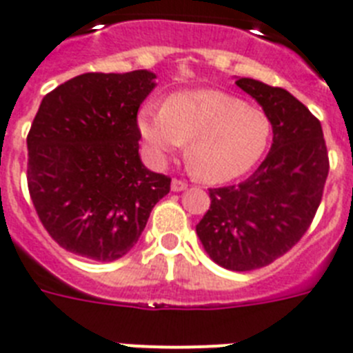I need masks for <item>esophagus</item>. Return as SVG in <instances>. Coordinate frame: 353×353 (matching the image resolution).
I'll list each match as a JSON object with an SVG mask.
<instances>
[{
	"label": "esophagus",
	"mask_w": 353,
	"mask_h": 353,
	"mask_svg": "<svg viewBox=\"0 0 353 353\" xmlns=\"http://www.w3.org/2000/svg\"><path fill=\"white\" fill-rule=\"evenodd\" d=\"M183 189H188V182H183V180H179V179H173V182H171V191L179 193V191H183Z\"/></svg>",
	"instance_id": "1"
}]
</instances>
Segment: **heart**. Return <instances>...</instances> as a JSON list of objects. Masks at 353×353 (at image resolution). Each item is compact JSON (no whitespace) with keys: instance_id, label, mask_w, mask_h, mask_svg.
<instances>
[{"instance_id":"heart-1","label":"heart","mask_w":353,"mask_h":353,"mask_svg":"<svg viewBox=\"0 0 353 353\" xmlns=\"http://www.w3.org/2000/svg\"><path fill=\"white\" fill-rule=\"evenodd\" d=\"M137 128L157 162L185 144L189 170L211 183L229 182L254 168L272 131L263 110L218 90L173 93L162 108L142 104Z\"/></svg>"}]
</instances>
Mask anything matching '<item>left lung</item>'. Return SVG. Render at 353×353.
Here are the masks:
<instances>
[{
  "label": "left lung",
  "instance_id": "1",
  "mask_svg": "<svg viewBox=\"0 0 353 353\" xmlns=\"http://www.w3.org/2000/svg\"><path fill=\"white\" fill-rule=\"evenodd\" d=\"M272 124L269 155L249 179L209 189L196 234L214 263L245 272L292 249L314 220L328 176L321 122L292 93L256 79L236 81Z\"/></svg>",
  "mask_w": 353,
  "mask_h": 353
}]
</instances>
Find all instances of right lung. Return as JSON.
<instances>
[{
  "label": "right lung",
  "instance_id": "right-lung-1",
  "mask_svg": "<svg viewBox=\"0 0 353 353\" xmlns=\"http://www.w3.org/2000/svg\"><path fill=\"white\" fill-rule=\"evenodd\" d=\"M155 79L148 70L83 74L41 101L26 137V179L41 223L63 249L119 260L170 193V176L139 155L137 113Z\"/></svg>",
  "mask_w": 353,
  "mask_h": 353
}]
</instances>
